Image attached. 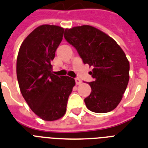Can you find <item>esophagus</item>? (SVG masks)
I'll use <instances>...</instances> for the list:
<instances>
[{"instance_id": "obj_1", "label": "esophagus", "mask_w": 148, "mask_h": 148, "mask_svg": "<svg viewBox=\"0 0 148 148\" xmlns=\"http://www.w3.org/2000/svg\"><path fill=\"white\" fill-rule=\"evenodd\" d=\"M75 82H76V84H80L81 83V80L79 78H75Z\"/></svg>"}]
</instances>
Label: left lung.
Listing matches in <instances>:
<instances>
[{
	"label": "left lung",
	"mask_w": 148,
	"mask_h": 148,
	"mask_svg": "<svg viewBox=\"0 0 148 148\" xmlns=\"http://www.w3.org/2000/svg\"><path fill=\"white\" fill-rule=\"evenodd\" d=\"M64 38L77 50L84 64L92 66V91L84 99L95 113L111 111L121 101L129 81L130 64L114 39L89 25L65 29Z\"/></svg>",
	"instance_id": "1"
}]
</instances>
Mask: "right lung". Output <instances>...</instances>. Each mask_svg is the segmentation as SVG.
Here are the masks:
<instances>
[{"label":"right lung","mask_w":148,"mask_h":148,"mask_svg":"<svg viewBox=\"0 0 148 148\" xmlns=\"http://www.w3.org/2000/svg\"><path fill=\"white\" fill-rule=\"evenodd\" d=\"M64 31L55 25L39 26L23 41L17 58V77L22 96L34 114L48 121L64 115L75 85L74 78L52 73L51 61L62 40Z\"/></svg>","instance_id":"add662e5"}]
</instances>
